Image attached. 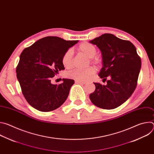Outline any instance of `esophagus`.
Wrapping results in <instances>:
<instances>
[{
    "instance_id": "1",
    "label": "esophagus",
    "mask_w": 154,
    "mask_h": 154,
    "mask_svg": "<svg viewBox=\"0 0 154 154\" xmlns=\"http://www.w3.org/2000/svg\"><path fill=\"white\" fill-rule=\"evenodd\" d=\"M75 82L76 83H78V84H81V85H85L86 83L84 82H82V81H79V80H75Z\"/></svg>"
}]
</instances>
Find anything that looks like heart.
<instances>
[{
  "label": "heart",
  "instance_id": "heart-1",
  "mask_svg": "<svg viewBox=\"0 0 154 154\" xmlns=\"http://www.w3.org/2000/svg\"><path fill=\"white\" fill-rule=\"evenodd\" d=\"M79 51L87 57L90 58V60L93 63L97 64L99 60L97 57H94L97 50L94 46L91 44L85 42L79 45ZM73 56L74 51L72 49H69L66 51L62 56L61 63L63 66L66 69H70L73 66ZM96 69L94 67H90L86 69H75L68 74V76L72 79L86 82L90 80L95 74Z\"/></svg>",
  "mask_w": 154,
  "mask_h": 154
}]
</instances>
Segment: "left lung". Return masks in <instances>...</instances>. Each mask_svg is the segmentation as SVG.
<instances>
[{
    "instance_id": "8db88e82",
    "label": "left lung",
    "mask_w": 154,
    "mask_h": 154,
    "mask_svg": "<svg viewBox=\"0 0 154 154\" xmlns=\"http://www.w3.org/2000/svg\"><path fill=\"white\" fill-rule=\"evenodd\" d=\"M90 42L101 52L102 68L99 76L105 80L106 77L109 78L106 85L94 83L96 90L90 94V99L99 108H116L134 92L141 66V58L132 43L113 34H103Z\"/></svg>"
}]
</instances>
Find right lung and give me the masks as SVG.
Returning a JSON list of instances; mask_svg holds the SVG:
<instances>
[{
    "instance_id": "obj_1",
    "label": "right lung",
    "mask_w": 154,
    "mask_h": 154,
    "mask_svg": "<svg viewBox=\"0 0 154 154\" xmlns=\"http://www.w3.org/2000/svg\"><path fill=\"white\" fill-rule=\"evenodd\" d=\"M78 42L47 36L22 52L16 76L25 99L32 107L40 112H51L66 100L74 80L63 79L62 83L54 85L51 79L64 69L62 56Z\"/></svg>"
}]
</instances>
